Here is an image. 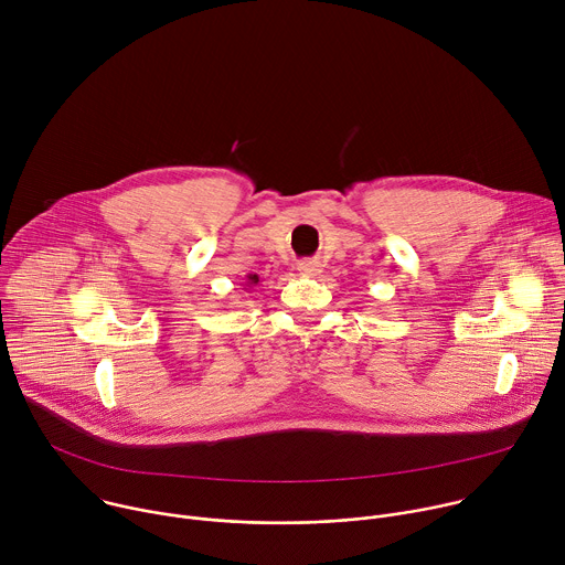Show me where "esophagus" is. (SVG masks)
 <instances>
[{
	"label": "esophagus",
	"instance_id": "obj_1",
	"mask_svg": "<svg viewBox=\"0 0 565 565\" xmlns=\"http://www.w3.org/2000/svg\"><path fill=\"white\" fill-rule=\"evenodd\" d=\"M321 266L319 262H315V259H303V262H299L297 264V270L303 275V277H315V275H319L321 273Z\"/></svg>",
	"mask_w": 565,
	"mask_h": 565
}]
</instances>
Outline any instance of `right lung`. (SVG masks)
<instances>
[{"mask_svg":"<svg viewBox=\"0 0 565 565\" xmlns=\"http://www.w3.org/2000/svg\"><path fill=\"white\" fill-rule=\"evenodd\" d=\"M257 284H259V275H248V279H246V284H244V290L255 288Z\"/></svg>","mask_w":565,"mask_h":565,"instance_id":"1","label":"right lung"}]
</instances>
